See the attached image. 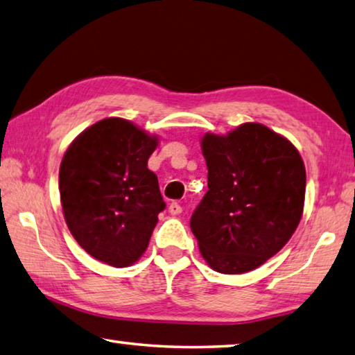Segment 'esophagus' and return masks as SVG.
<instances>
[{
  "label": "esophagus",
  "mask_w": 355,
  "mask_h": 355,
  "mask_svg": "<svg viewBox=\"0 0 355 355\" xmlns=\"http://www.w3.org/2000/svg\"><path fill=\"white\" fill-rule=\"evenodd\" d=\"M182 206H180L177 202H172L171 205H169V212L172 216H178V214H182Z\"/></svg>",
  "instance_id": "34e87169"
}]
</instances>
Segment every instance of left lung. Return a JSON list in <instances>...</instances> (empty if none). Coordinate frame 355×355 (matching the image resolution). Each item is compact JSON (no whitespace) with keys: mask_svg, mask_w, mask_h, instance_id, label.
Wrapping results in <instances>:
<instances>
[{"mask_svg":"<svg viewBox=\"0 0 355 355\" xmlns=\"http://www.w3.org/2000/svg\"><path fill=\"white\" fill-rule=\"evenodd\" d=\"M208 188L191 218L205 262L218 273L261 267L290 241L304 209L306 167L290 141L259 122L200 138Z\"/></svg>","mask_w":355,"mask_h":355,"instance_id":"left-lung-1","label":"left lung"}]
</instances>
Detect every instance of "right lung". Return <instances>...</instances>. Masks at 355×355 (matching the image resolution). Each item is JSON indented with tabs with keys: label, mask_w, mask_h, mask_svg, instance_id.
Instances as JSON below:
<instances>
[{
	"label": "right lung",
	"mask_w": 355,
	"mask_h": 355,
	"mask_svg": "<svg viewBox=\"0 0 355 355\" xmlns=\"http://www.w3.org/2000/svg\"><path fill=\"white\" fill-rule=\"evenodd\" d=\"M157 135L132 121L105 118L77 135L62 158L63 217L89 256L122 268L141 259L166 203L147 169Z\"/></svg>",
	"instance_id": "1"
}]
</instances>
